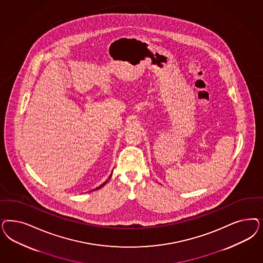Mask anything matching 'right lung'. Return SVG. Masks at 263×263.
Returning <instances> with one entry per match:
<instances>
[{
  "label": "right lung",
  "mask_w": 263,
  "mask_h": 263,
  "mask_svg": "<svg viewBox=\"0 0 263 263\" xmlns=\"http://www.w3.org/2000/svg\"><path fill=\"white\" fill-rule=\"evenodd\" d=\"M110 177H111V175H110V176H109V177H108V179H110ZM107 181H108V180H107ZM107 181H105V182H104V183H103V184H102V185H101V186H98V187H96V189H93V191H95V190H99V189H101V187H102V186H104V185H105V184H106V183H107Z\"/></svg>",
  "instance_id": "1"
}]
</instances>
